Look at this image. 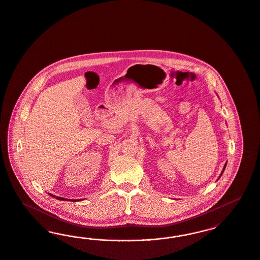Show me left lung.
<instances>
[{
    "label": "left lung",
    "mask_w": 260,
    "mask_h": 260,
    "mask_svg": "<svg viewBox=\"0 0 260 260\" xmlns=\"http://www.w3.org/2000/svg\"><path fill=\"white\" fill-rule=\"evenodd\" d=\"M225 167H226V162H225V165H224V167H223V169H222V171H221V173H220V175H219V177L221 176L222 175V173H223V171H224V169H225Z\"/></svg>",
    "instance_id": "8db88e82"
}]
</instances>
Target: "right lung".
Here are the masks:
<instances>
[{"label": "right lung", "instance_id": "add662e5", "mask_svg": "<svg viewBox=\"0 0 260 260\" xmlns=\"http://www.w3.org/2000/svg\"><path fill=\"white\" fill-rule=\"evenodd\" d=\"M50 194V193H49ZM52 198H57V199H59V200H68V199H66V198H59V197H55V196H53V194H50ZM69 200H71V199H69ZM72 201V200H71ZM73 201H77V199H75V200H73Z\"/></svg>", "mask_w": 260, "mask_h": 260}]
</instances>
